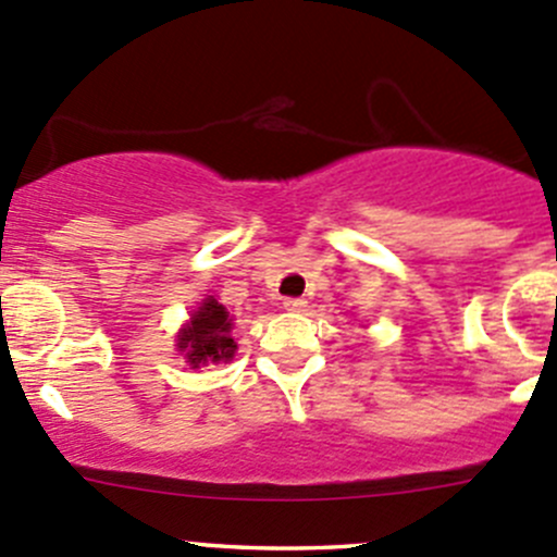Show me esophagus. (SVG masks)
I'll return each instance as SVG.
<instances>
[{"label":"esophagus","instance_id":"esophagus-1","mask_svg":"<svg viewBox=\"0 0 557 557\" xmlns=\"http://www.w3.org/2000/svg\"><path fill=\"white\" fill-rule=\"evenodd\" d=\"M283 307L288 312H305L307 310V299H285Z\"/></svg>","mask_w":557,"mask_h":557}]
</instances>
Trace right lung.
Returning a JSON list of instances; mask_svg holds the SVG:
<instances>
[{
  "label": "right lung",
  "instance_id": "right-lung-1",
  "mask_svg": "<svg viewBox=\"0 0 557 557\" xmlns=\"http://www.w3.org/2000/svg\"><path fill=\"white\" fill-rule=\"evenodd\" d=\"M232 329L234 320L226 312V307L215 296H207L199 310L190 314L188 323L180 329L177 350L188 358L194 369L205 367V363L232 361L234 350H237Z\"/></svg>",
  "mask_w": 557,
  "mask_h": 557
}]
</instances>
